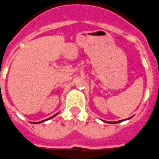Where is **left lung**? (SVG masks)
Wrapping results in <instances>:
<instances>
[{"label":"left lung","mask_w":159,"mask_h":159,"mask_svg":"<svg viewBox=\"0 0 159 159\" xmlns=\"http://www.w3.org/2000/svg\"><path fill=\"white\" fill-rule=\"evenodd\" d=\"M122 121H118V122H115V123H121Z\"/></svg>","instance_id":"obj_1"}]
</instances>
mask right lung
I'll use <instances>...</instances> for the list:
<instances>
[{"label": "right lung", "mask_w": 159, "mask_h": 159, "mask_svg": "<svg viewBox=\"0 0 159 159\" xmlns=\"http://www.w3.org/2000/svg\"><path fill=\"white\" fill-rule=\"evenodd\" d=\"M56 115H57V114H56ZM56 115H54V116H52V117H55ZM50 118H51V117H50ZM48 119H49V118H48ZM42 122H43V121H42ZM38 123H41V122H38Z\"/></svg>", "instance_id": "1"}]
</instances>
